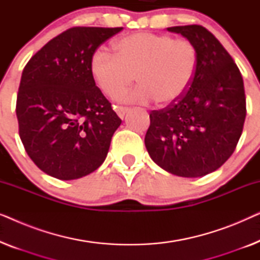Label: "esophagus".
Listing matches in <instances>:
<instances>
[{"instance_id":"esophagus-1","label":"esophagus","mask_w":260,"mask_h":260,"mask_svg":"<svg viewBox=\"0 0 260 260\" xmlns=\"http://www.w3.org/2000/svg\"><path fill=\"white\" fill-rule=\"evenodd\" d=\"M115 111H116V113L117 115H118L120 118H123L124 117V115H125V113L129 111V108H125V106H118V105H116L115 106Z\"/></svg>"}]
</instances>
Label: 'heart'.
Returning a JSON list of instances; mask_svg holds the SVG:
<instances>
[{
	"label": "heart",
	"instance_id": "1",
	"mask_svg": "<svg viewBox=\"0 0 260 260\" xmlns=\"http://www.w3.org/2000/svg\"><path fill=\"white\" fill-rule=\"evenodd\" d=\"M198 66V48L190 40L141 31L117 40L113 54L95 51L90 71L99 90L110 98L118 97L136 77L140 85L124 93L122 101L170 105L189 90Z\"/></svg>",
	"mask_w": 260,
	"mask_h": 260
}]
</instances>
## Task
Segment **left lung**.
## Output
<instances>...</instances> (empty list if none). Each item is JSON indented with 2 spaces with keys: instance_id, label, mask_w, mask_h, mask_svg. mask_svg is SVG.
Returning a JSON list of instances; mask_svg holds the SVG:
<instances>
[{
  "instance_id": "1",
  "label": "left lung",
  "mask_w": 260,
  "mask_h": 260,
  "mask_svg": "<svg viewBox=\"0 0 260 260\" xmlns=\"http://www.w3.org/2000/svg\"><path fill=\"white\" fill-rule=\"evenodd\" d=\"M197 46L199 66L179 102L150 112L144 143L156 165L182 177L207 175L236 150L246 117L243 77L218 39L199 24L167 28Z\"/></svg>"
}]
</instances>
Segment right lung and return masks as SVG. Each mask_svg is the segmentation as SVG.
<instances>
[{
    "label": "right lung",
    "instance_id": "right-lung-1",
    "mask_svg": "<svg viewBox=\"0 0 260 260\" xmlns=\"http://www.w3.org/2000/svg\"><path fill=\"white\" fill-rule=\"evenodd\" d=\"M123 27H73L24 66L16 99L19 135L38 168L59 180L94 172L122 119L95 86L90 62Z\"/></svg>",
    "mask_w": 260,
    "mask_h": 260
}]
</instances>
